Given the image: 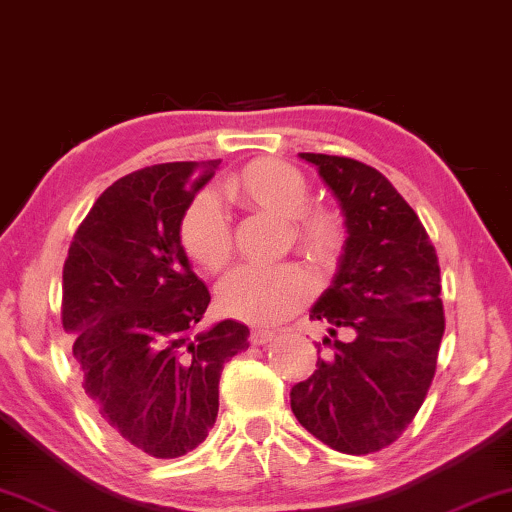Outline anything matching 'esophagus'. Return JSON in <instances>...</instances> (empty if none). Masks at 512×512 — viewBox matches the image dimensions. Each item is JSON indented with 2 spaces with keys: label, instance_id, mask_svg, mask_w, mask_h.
Instances as JSON below:
<instances>
[{
  "label": "esophagus",
  "instance_id": "1",
  "mask_svg": "<svg viewBox=\"0 0 512 512\" xmlns=\"http://www.w3.org/2000/svg\"><path fill=\"white\" fill-rule=\"evenodd\" d=\"M272 339H274V330H265V328H254L249 335V342L256 346L268 344V342H272Z\"/></svg>",
  "mask_w": 512,
  "mask_h": 512
}]
</instances>
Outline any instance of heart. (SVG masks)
<instances>
[{
    "label": "heart",
    "instance_id": "obj_1",
    "mask_svg": "<svg viewBox=\"0 0 512 512\" xmlns=\"http://www.w3.org/2000/svg\"><path fill=\"white\" fill-rule=\"evenodd\" d=\"M309 182L302 170L281 159H254L224 182L228 201L288 219L295 247L318 268H335L348 240L342 212L332 205H309ZM177 238L184 256L205 272H221L233 258V231L226 212L210 194L184 207ZM314 284L300 265H242L221 281V314L249 323H279L311 298Z\"/></svg>",
    "mask_w": 512,
    "mask_h": 512
}]
</instances>
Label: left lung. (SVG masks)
I'll list each match as a JSON object with an SVG mask.
<instances>
[{
	"mask_svg": "<svg viewBox=\"0 0 512 512\" xmlns=\"http://www.w3.org/2000/svg\"><path fill=\"white\" fill-rule=\"evenodd\" d=\"M346 217L339 270L311 321L330 323L314 374L291 388L309 434L346 455L376 453L411 425L436 372L446 316L436 249L390 180L362 161L302 152ZM339 327L354 339H336Z\"/></svg>",
	"mask_w": 512,
	"mask_h": 512,
	"instance_id": "obj_1",
	"label": "left lung"
}]
</instances>
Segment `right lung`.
Segmentation results:
<instances>
[{"instance_id":"obj_1","label":"right lung","mask_w":512,"mask_h":512,"mask_svg":"<svg viewBox=\"0 0 512 512\" xmlns=\"http://www.w3.org/2000/svg\"><path fill=\"white\" fill-rule=\"evenodd\" d=\"M219 161H173L124 175L96 198L62 272V325L85 402L140 459L201 446L219 411L224 362L249 328L198 332L210 291L177 238L180 217Z\"/></svg>"}]
</instances>
